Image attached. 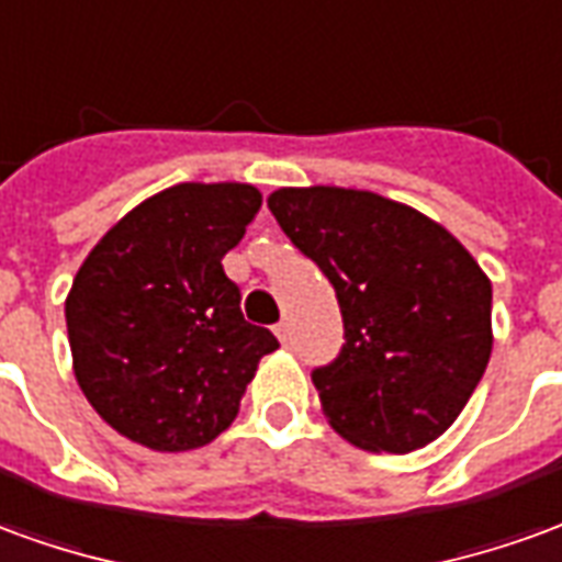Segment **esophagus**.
Instances as JSON below:
<instances>
[{
    "label": "esophagus",
    "mask_w": 562,
    "mask_h": 562,
    "mask_svg": "<svg viewBox=\"0 0 562 562\" xmlns=\"http://www.w3.org/2000/svg\"><path fill=\"white\" fill-rule=\"evenodd\" d=\"M273 331H277V337H280L282 344H289V340H292V325H289V319L277 322V328H273Z\"/></svg>",
    "instance_id": "esophagus-1"
}]
</instances>
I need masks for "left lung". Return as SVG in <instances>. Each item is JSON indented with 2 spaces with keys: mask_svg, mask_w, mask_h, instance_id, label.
<instances>
[{
  "mask_svg": "<svg viewBox=\"0 0 562 562\" xmlns=\"http://www.w3.org/2000/svg\"><path fill=\"white\" fill-rule=\"evenodd\" d=\"M268 206L340 304L344 347L313 371L331 429L374 453L445 435L493 349V285L469 249L374 191L280 188Z\"/></svg>",
  "mask_w": 562,
  "mask_h": 562,
  "instance_id": "8db88e82",
  "label": "left lung"
}]
</instances>
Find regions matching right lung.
Instances as JSON below:
<instances>
[{"label": "right lung", "mask_w": 562, "mask_h": 562, "mask_svg": "<svg viewBox=\"0 0 562 562\" xmlns=\"http://www.w3.org/2000/svg\"><path fill=\"white\" fill-rule=\"evenodd\" d=\"M261 210L258 188L182 182L97 243L66 297L72 368L93 411L136 445L179 453L234 423L261 356L225 258Z\"/></svg>", "instance_id": "1"}]
</instances>
